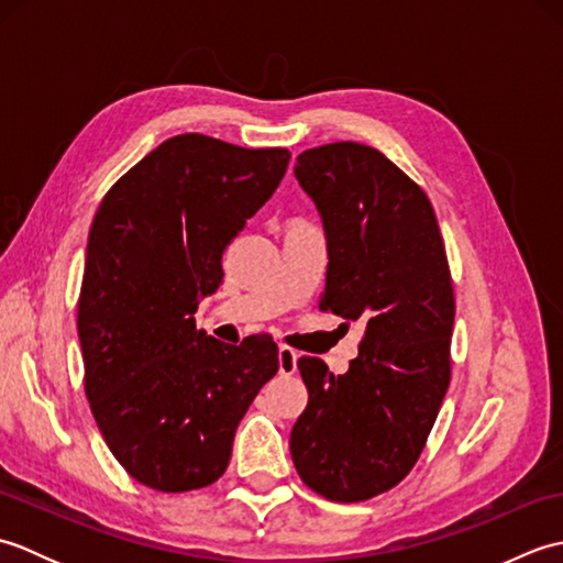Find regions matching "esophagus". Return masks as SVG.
I'll return each mask as SVG.
<instances>
[{
    "mask_svg": "<svg viewBox=\"0 0 563 563\" xmlns=\"http://www.w3.org/2000/svg\"><path fill=\"white\" fill-rule=\"evenodd\" d=\"M278 369L280 375H292L297 369V351L290 345H280L278 349Z\"/></svg>",
    "mask_w": 563,
    "mask_h": 563,
    "instance_id": "esophagus-1",
    "label": "esophagus"
}]
</instances>
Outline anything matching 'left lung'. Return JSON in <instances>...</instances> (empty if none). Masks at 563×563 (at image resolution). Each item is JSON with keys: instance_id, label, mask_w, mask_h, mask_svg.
I'll list each match as a JSON object with an SVG mask.
<instances>
[{"instance_id": "8db88e82", "label": "left lung", "mask_w": 563, "mask_h": 563, "mask_svg": "<svg viewBox=\"0 0 563 563\" xmlns=\"http://www.w3.org/2000/svg\"><path fill=\"white\" fill-rule=\"evenodd\" d=\"M295 176L327 232L321 309L365 324L349 373L297 367L309 401L290 433L300 479L329 500L389 492L421 457L450 385L454 292L445 244L421 186L375 147L302 152Z\"/></svg>"}]
</instances>
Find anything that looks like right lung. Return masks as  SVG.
Masks as SVG:
<instances>
[{
  "mask_svg": "<svg viewBox=\"0 0 563 563\" xmlns=\"http://www.w3.org/2000/svg\"><path fill=\"white\" fill-rule=\"evenodd\" d=\"M288 162L283 147L176 135L118 178L91 222L77 305L84 389L113 457L157 492L218 482L239 421L278 373L266 333L230 345L194 314Z\"/></svg>",
  "mask_w": 563,
  "mask_h": 563,
  "instance_id": "obj_1",
  "label": "right lung"
}]
</instances>
